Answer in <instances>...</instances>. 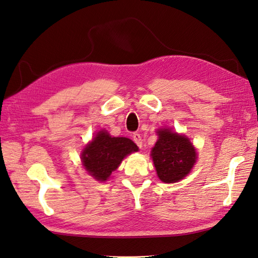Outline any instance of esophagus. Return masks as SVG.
<instances>
[{"instance_id": "34e87169", "label": "esophagus", "mask_w": 258, "mask_h": 258, "mask_svg": "<svg viewBox=\"0 0 258 258\" xmlns=\"http://www.w3.org/2000/svg\"><path fill=\"white\" fill-rule=\"evenodd\" d=\"M133 141L136 143L137 146H139L140 148H142V146H143V140H142L141 134L134 133V134H133Z\"/></svg>"}]
</instances>
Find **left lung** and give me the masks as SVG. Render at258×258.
Listing matches in <instances>:
<instances>
[{"label": "left lung", "mask_w": 258, "mask_h": 258, "mask_svg": "<svg viewBox=\"0 0 258 258\" xmlns=\"http://www.w3.org/2000/svg\"><path fill=\"white\" fill-rule=\"evenodd\" d=\"M158 140L151 156L163 182L181 180L192 169L197 160L196 148L188 137L173 133L170 128L158 130Z\"/></svg>", "instance_id": "left-lung-1"}]
</instances>
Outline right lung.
<instances>
[{
  "label": "right lung",
  "mask_w": 258,
  "mask_h": 258,
  "mask_svg": "<svg viewBox=\"0 0 258 258\" xmlns=\"http://www.w3.org/2000/svg\"><path fill=\"white\" fill-rule=\"evenodd\" d=\"M139 151L133 141L126 137H113L107 131L101 130L94 139L83 148L82 165L98 181H106L124 157Z\"/></svg>",
  "instance_id": "right-lung-1"
}]
</instances>
